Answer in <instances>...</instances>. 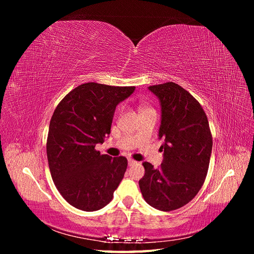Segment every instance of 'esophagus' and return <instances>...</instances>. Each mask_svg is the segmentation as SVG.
Instances as JSON below:
<instances>
[{"label":"esophagus","mask_w":254,"mask_h":254,"mask_svg":"<svg viewBox=\"0 0 254 254\" xmlns=\"http://www.w3.org/2000/svg\"><path fill=\"white\" fill-rule=\"evenodd\" d=\"M136 163V161L132 160V159H128V165L131 166V165H134Z\"/></svg>","instance_id":"1"}]
</instances>
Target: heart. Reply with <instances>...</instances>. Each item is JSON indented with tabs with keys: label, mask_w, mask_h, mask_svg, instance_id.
<instances>
[{
	"label": "heart",
	"mask_w": 254,
	"mask_h": 254,
	"mask_svg": "<svg viewBox=\"0 0 254 254\" xmlns=\"http://www.w3.org/2000/svg\"><path fill=\"white\" fill-rule=\"evenodd\" d=\"M145 109H148V108H145Z\"/></svg>",
	"instance_id": "obj_1"
}]
</instances>
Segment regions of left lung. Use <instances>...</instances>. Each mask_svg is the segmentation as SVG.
Segmentation results:
<instances>
[{
    "instance_id": "obj_1",
    "label": "left lung",
    "mask_w": 254,
    "mask_h": 254,
    "mask_svg": "<svg viewBox=\"0 0 254 254\" xmlns=\"http://www.w3.org/2000/svg\"><path fill=\"white\" fill-rule=\"evenodd\" d=\"M161 103L159 130L164 144L158 168L144 162L141 193L157 210L170 212L189 203L203 186L212 152V133L201 105L179 84L167 81L148 88Z\"/></svg>"
}]
</instances>
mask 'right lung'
<instances>
[{
  "mask_svg": "<svg viewBox=\"0 0 254 254\" xmlns=\"http://www.w3.org/2000/svg\"><path fill=\"white\" fill-rule=\"evenodd\" d=\"M135 87L88 82L61 99L50 122L47 153L52 179L66 202L92 212L108 204L127 168L125 157L95 149L110 134L119 103Z\"/></svg>",
  "mask_w": 254,
  "mask_h": 254,
  "instance_id": "1",
  "label": "right lung"
}]
</instances>
